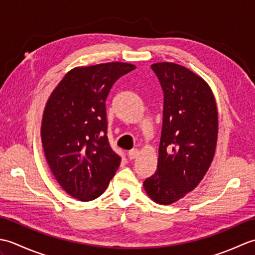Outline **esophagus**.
<instances>
[{"label":"esophagus","instance_id":"esophagus-1","mask_svg":"<svg viewBox=\"0 0 255 255\" xmlns=\"http://www.w3.org/2000/svg\"><path fill=\"white\" fill-rule=\"evenodd\" d=\"M138 155H139L138 149H132V150H130V151H128V158L130 159V160L136 159Z\"/></svg>","mask_w":255,"mask_h":255}]
</instances>
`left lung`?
<instances>
[{
    "instance_id": "8db88e82",
    "label": "left lung",
    "mask_w": 255,
    "mask_h": 255,
    "mask_svg": "<svg viewBox=\"0 0 255 255\" xmlns=\"http://www.w3.org/2000/svg\"><path fill=\"white\" fill-rule=\"evenodd\" d=\"M164 94L156 171L143 182L149 197L170 205L193 191L214 159L218 136L217 105L209 85L172 62L151 66Z\"/></svg>"
}]
</instances>
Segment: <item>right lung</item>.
<instances>
[{
  "label": "right lung",
  "mask_w": 255,
  "mask_h": 255,
  "mask_svg": "<svg viewBox=\"0 0 255 255\" xmlns=\"http://www.w3.org/2000/svg\"><path fill=\"white\" fill-rule=\"evenodd\" d=\"M133 69L124 62L74 68L47 101L40 131L47 162L81 202L101 196L121 164L108 142L105 102L114 83Z\"/></svg>",
  "instance_id": "right-lung-1"
}]
</instances>
